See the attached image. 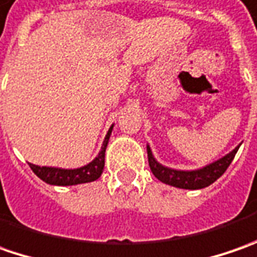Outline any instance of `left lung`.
<instances>
[{
	"label": "left lung",
	"instance_id": "obj_1",
	"mask_svg": "<svg viewBox=\"0 0 257 257\" xmlns=\"http://www.w3.org/2000/svg\"><path fill=\"white\" fill-rule=\"evenodd\" d=\"M237 150H239V147L234 148L226 157H223L221 160L213 162V164L207 165V167L201 168V170H195V171H177V170L167 168V167L161 165L160 162H157V160L152 157L150 147H147L148 162H150L152 174L160 181L165 183V184L174 185V187H178V188H187V190H198V188H204V187H208L210 184H213L229 168V165L233 161Z\"/></svg>",
	"mask_w": 257,
	"mask_h": 257
}]
</instances>
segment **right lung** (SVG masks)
I'll use <instances>...</instances> for the list:
<instances>
[{"label": "right lung", "mask_w": 257, "mask_h": 257, "mask_svg": "<svg viewBox=\"0 0 257 257\" xmlns=\"http://www.w3.org/2000/svg\"><path fill=\"white\" fill-rule=\"evenodd\" d=\"M110 132H112V128L109 129V132H107L106 138L103 141V145H102V150L99 152V155L90 164L84 165L82 168L62 170V168H51V167H39V165H34V164H30V168L33 170V173L36 174L39 178H41L47 184L76 185L82 184V183L95 181L103 173L105 151H106L107 141H109V137H110Z\"/></svg>", "instance_id": "right-lung-1"}]
</instances>
